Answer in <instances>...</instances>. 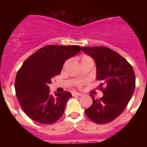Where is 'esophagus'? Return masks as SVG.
Segmentation results:
<instances>
[{"mask_svg": "<svg viewBox=\"0 0 147 147\" xmlns=\"http://www.w3.org/2000/svg\"><path fill=\"white\" fill-rule=\"evenodd\" d=\"M73 96H82V94L80 93H77V92H72Z\"/></svg>", "mask_w": 147, "mask_h": 147, "instance_id": "34e87169", "label": "esophagus"}]
</instances>
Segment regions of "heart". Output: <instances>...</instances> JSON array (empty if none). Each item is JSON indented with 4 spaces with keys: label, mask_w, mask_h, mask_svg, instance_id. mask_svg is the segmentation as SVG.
Instances as JSON below:
<instances>
[{
    "label": "heart",
    "mask_w": 147,
    "mask_h": 147,
    "mask_svg": "<svg viewBox=\"0 0 147 147\" xmlns=\"http://www.w3.org/2000/svg\"><path fill=\"white\" fill-rule=\"evenodd\" d=\"M85 62H93L92 59L87 55H83L81 58V63Z\"/></svg>",
    "instance_id": "1"
}]
</instances>
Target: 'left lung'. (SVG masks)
Segmentation results:
<instances>
[{
	"label": "left lung",
	"instance_id": "left-lung-1",
	"mask_svg": "<svg viewBox=\"0 0 147 147\" xmlns=\"http://www.w3.org/2000/svg\"><path fill=\"white\" fill-rule=\"evenodd\" d=\"M96 65V79L102 83L100 89L104 96L96 99L90 95L93 104L85 110V114L96 124H107L121 115L129 102L136 88L133 68L124 57L115 51L103 46L82 47ZM105 84L106 88L102 89Z\"/></svg>",
	"mask_w": 147,
	"mask_h": 147
}]
</instances>
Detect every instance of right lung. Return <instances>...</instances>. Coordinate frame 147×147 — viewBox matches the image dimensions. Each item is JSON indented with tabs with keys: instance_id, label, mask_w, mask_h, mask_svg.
I'll list each match as a JSON object with an SVG mask.
<instances>
[{
	"instance_id": "right-lung-1",
	"label": "right lung",
	"mask_w": 147,
	"mask_h": 147,
	"mask_svg": "<svg viewBox=\"0 0 147 147\" xmlns=\"http://www.w3.org/2000/svg\"><path fill=\"white\" fill-rule=\"evenodd\" d=\"M81 51L79 45H47L31 55L18 71L15 88L18 102L31 119L53 124L62 117L70 92L49 93L51 78L59 75L65 60Z\"/></svg>"
}]
</instances>
